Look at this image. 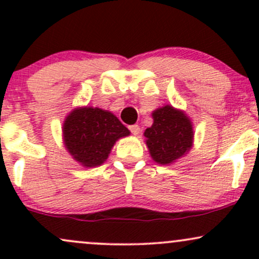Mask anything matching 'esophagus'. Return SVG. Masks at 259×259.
<instances>
[{"label": "esophagus", "instance_id": "obj_1", "mask_svg": "<svg viewBox=\"0 0 259 259\" xmlns=\"http://www.w3.org/2000/svg\"><path fill=\"white\" fill-rule=\"evenodd\" d=\"M129 130L132 132V134H134V135H138V134L140 133V126L138 125V124H134V125L129 126Z\"/></svg>", "mask_w": 259, "mask_h": 259}]
</instances>
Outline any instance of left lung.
Wrapping results in <instances>:
<instances>
[{
  "mask_svg": "<svg viewBox=\"0 0 259 259\" xmlns=\"http://www.w3.org/2000/svg\"><path fill=\"white\" fill-rule=\"evenodd\" d=\"M153 124L145 130L151 157L159 164H171L192 147L194 129L189 117L171 106L152 113Z\"/></svg>",
  "mask_w": 259,
  "mask_h": 259,
  "instance_id": "left-lung-1",
  "label": "left lung"
}]
</instances>
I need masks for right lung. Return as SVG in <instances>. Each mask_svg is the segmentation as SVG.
<instances>
[{"instance_id": "1", "label": "right lung", "mask_w": 259, "mask_h": 259, "mask_svg": "<svg viewBox=\"0 0 259 259\" xmlns=\"http://www.w3.org/2000/svg\"><path fill=\"white\" fill-rule=\"evenodd\" d=\"M130 134L119 119L97 107H79L68 114L63 139L68 152L86 168L97 167L108 158L118 139Z\"/></svg>"}]
</instances>
